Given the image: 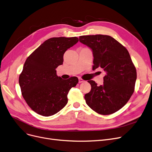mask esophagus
<instances>
[{
    "mask_svg": "<svg viewBox=\"0 0 152 152\" xmlns=\"http://www.w3.org/2000/svg\"><path fill=\"white\" fill-rule=\"evenodd\" d=\"M83 82H84V81L83 80V79H81V78H79V83H83Z\"/></svg>",
    "mask_w": 152,
    "mask_h": 152,
    "instance_id": "1",
    "label": "esophagus"
}]
</instances>
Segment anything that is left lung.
<instances>
[{
	"label": "left lung",
	"instance_id": "obj_1",
	"mask_svg": "<svg viewBox=\"0 0 152 152\" xmlns=\"http://www.w3.org/2000/svg\"><path fill=\"white\" fill-rule=\"evenodd\" d=\"M80 42L92 50L96 69L105 72L102 85L90 80L91 90L84 98L88 106L102 115L113 114L123 107L134 92L137 71L127 50L109 35H84Z\"/></svg>",
	"mask_w": 152,
	"mask_h": 152
}]
</instances>
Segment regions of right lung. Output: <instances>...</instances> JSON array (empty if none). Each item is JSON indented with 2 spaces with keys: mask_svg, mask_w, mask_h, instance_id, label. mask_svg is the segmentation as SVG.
<instances>
[{
  "mask_svg": "<svg viewBox=\"0 0 152 152\" xmlns=\"http://www.w3.org/2000/svg\"><path fill=\"white\" fill-rule=\"evenodd\" d=\"M78 41L76 37L51 38L26 60L18 82L25 101L36 113L51 116L68 103L69 91L76 86L78 79L63 80L56 75V68L63 64L65 51Z\"/></svg>",
  "mask_w": 152,
  "mask_h": 152,
  "instance_id": "add662e5",
  "label": "right lung"
}]
</instances>
